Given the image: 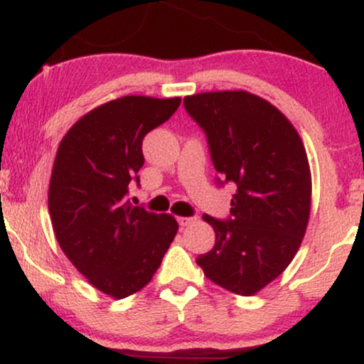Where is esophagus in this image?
Segmentation results:
<instances>
[{
  "instance_id": "1",
  "label": "esophagus",
  "mask_w": 364,
  "mask_h": 364,
  "mask_svg": "<svg viewBox=\"0 0 364 364\" xmlns=\"http://www.w3.org/2000/svg\"><path fill=\"white\" fill-rule=\"evenodd\" d=\"M195 220H196L195 217H179V219H178V223H179V225H181V228H186V225L193 224Z\"/></svg>"
}]
</instances>
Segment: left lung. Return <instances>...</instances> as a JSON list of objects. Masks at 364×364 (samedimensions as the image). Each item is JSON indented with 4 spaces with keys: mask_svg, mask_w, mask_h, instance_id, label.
<instances>
[{
    "mask_svg": "<svg viewBox=\"0 0 364 364\" xmlns=\"http://www.w3.org/2000/svg\"><path fill=\"white\" fill-rule=\"evenodd\" d=\"M185 109L205 132L219 185L235 183L228 220L203 215L215 245L196 263L217 286L252 296L294 258L311 208V173L291 121L246 90L185 97Z\"/></svg>",
    "mask_w": 364,
    "mask_h": 364,
    "instance_id": "obj_1",
    "label": "left lung"
}]
</instances>
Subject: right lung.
I'll list each match as a JSON object with an SVG mask.
<instances>
[{"label": "right lung", "mask_w": 364, "mask_h": 364, "mask_svg": "<svg viewBox=\"0 0 364 364\" xmlns=\"http://www.w3.org/2000/svg\"><path fill=\"white\" fill-rule=\"evenodd\" d=\"M181 97L124 95L82 116L58 147L48 205L63 253L95 289L114 299L152 281L178 232L169 214L133 207L128 185L145 159L141 140Z\"/></svg>", "instance_id": "right-lung-1"}]
</instances>
